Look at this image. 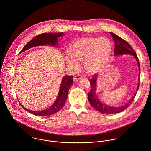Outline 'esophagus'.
Masks as SVG:
<instances>
[{"mask_svg":"<svg viewBox=\"0 0 151 151\" xmlns=\"http://www.w3.org/2000/svg\"><path fill=\"white\" fill-rule=\"evenodd\" d=\"M81 78H82V75H80L75 76L73 77V79H74L75 81H78V80H79V79H81Z\"/></svg>","mask_w":151,"mask_h":151,"instance_id":"34e87169","label":"esophagus"}]
</instances>
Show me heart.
<instances>
[{"label": "heart", "instance_id": "1", "mask_svg": "<svg viewBox=\"0 0 151 151\" xmlns=\"http://www.w3.org/2000/svg\"><path fill=\"white\" fill-rule=\"evenodd\" d=\"M112 51L110 40L106 38L83 37L76 41L68 48V65L74 70L83 63L86 71L91 74L101 70L109 61Z\"/></svg>", "mask_w": 151, "mask_h": 151}]
</instances>
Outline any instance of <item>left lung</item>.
Masks as SVG:
<instances>
[{
  "label": "left lung",
  "mask_w": 151,
  "mask_h": 151,
  "mask_svg": "<svg viewBox=\"0 0 151 151\" xmlns=\"http://www.w3.org/2000/svg\"><path fill=\"white\" fill-rule=\"evenodd\" d=\"M111 35H112V37L113 38V40H114L115 42V47H114V54L115 56L122 55H133L135 59H136L138 64V68L139 69V81H140V62L139 60L134 52V50L132 48V47L130 46V45L124 40L122 39V38L119 37L116 34L110 32ZM93 78L91 79L90 81V84H91V91L88 94V100L91 106L94 108L97 111H99L103 114H116L119 113L120 112H122V111L126 109L131 104L132 101L136 96V94L130 99V101L126 103L125 105L119 106V107H113L110 106H107V104H105L104 103H102L99 98H98V95L96 93V82L98 78L97 74H95L92 76ZM139 81L138 83L137 88V91L139 87Z\"/></svg>",
  "instance_id": "8db88e82"
}]
</instances>
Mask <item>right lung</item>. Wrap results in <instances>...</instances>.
Returning a JSON list of instances; mask_svg holds the SVG:
<instances>
[{"label":"right lung","instance_id":"1","mask_svg":"<svg viewBox=\"0 0 151 151\" xmlns=\"http://www.w3.org/2000/svg\"><path fill=\"white\" fill-rule=\"evenodd\" d=\"M63 34V32H48L39 34L35 36L31 41H29L24 46V47L22 48L20 53H22L30 48L38 45H51L53 46H56L58 44V38L62 37ZM73 83V76H65L63 78L59 92L58 93L55 102L53 104V105L51 107L47 109L41 111H31L25 108L21 104V103L20 104L24 110L37 116L42 117L54 114L58 112L63 107L68 98L69 89L72 85Z\"/></svg>","mask_w":151,"mask_h":151}]
</instances>
